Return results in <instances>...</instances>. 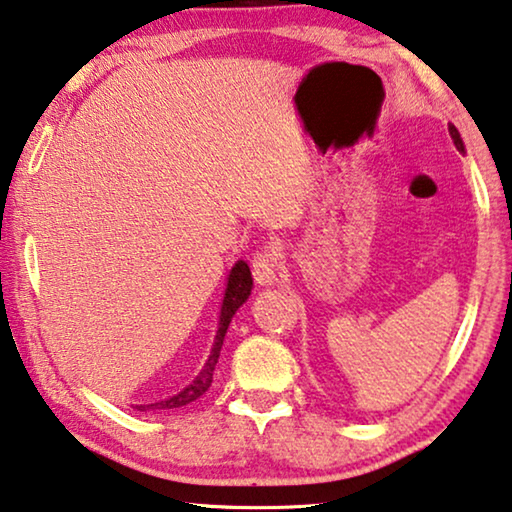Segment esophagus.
<instances>
[{
	"instance_id": "1",
	"label": "esophagus",
	"mask_w": 512,
	"mask_h": 512,
	"mask_svg": "<svg viewBox=\"0 0 512 512\" xmlns=\"http://www.w3.org/2000/svg\"><path fill=\"white\" fill-rule=\"evenodd\" d=\"M253 275L259 285H275L278 282V259H275V250L271 246H264L257 250L253 257Z\"/></svg>"
}]
</instances>
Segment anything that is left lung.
Masks as SVG:
<instances>
[{"instance_id": "left-lung-1", "label": "left lung", "mask_w": 512, "mask_h": 512, "mask_svg": "<svg viewBox=\"0 0 512 512\" xmlns=\"http://www.w3.org/2000/svg\"><path fill=\"white\" fill-rule=\"evenodd\" d=\"M449 134H451V139H453V143H456V148L460 150V152H465V143H462V139H460V134H458V129L453 127V125H449Z\"/></svg>"}]
</instances>
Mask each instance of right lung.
Listing matches in <instances>:
<instances>
[{"label":"right lung","instance_id":"1","mask_svg":"<svg viewBox=\"0 0 512 512\" xmlns=\"http://www.w3.org/2000/svg\"><path fill=\"white\" fill-rule=\"evenodd\" d=\"M250 289H253V275H250V269L246 262H239L232 266L230 271V278H227V287H225V296H223V305H221V319H218V330H216V339H214V348H212V355H209L205 367L196 376L191 385H186L180 394L170 396L166 401H159V403H150V405H136V410H175V408H182V405H189L196 399H200L202 394L207 392L209 385H212V378H214V369H216V362H218V355H221V346H223V339H225V332L227 326H230L232 316L237 314L239 307L246 303L248 296H250Z\"/></svg>","mask_w":512,"mask_h":512}]
</instances>
